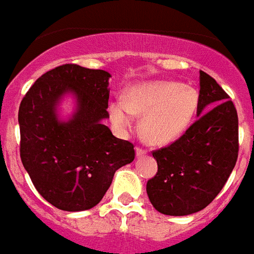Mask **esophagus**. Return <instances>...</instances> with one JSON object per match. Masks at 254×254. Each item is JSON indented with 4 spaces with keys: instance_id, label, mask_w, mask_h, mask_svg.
Masks as SVG:
<instances>
[{
    "instance_id": "1",
    "label": "esophagus",
    "mask_w": 254,
    "mask_h": 254,
    "mask_svg": "<svg viewBox=\"0 0 254 254\" xmlns=\"http://www.w3.org/2000/svg\"><path fill=\"white\" fill-rule=\"evenodd\" d=\"M145 154H146V150H143L141 147H137V149H135V157H137V158H141V157H143Z\"/></svg>"
}]
</instances>
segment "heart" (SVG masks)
Masks as SVG:
<instances>
[{
	"label": "heart",
	"mask_w": 254,
	"mask_h": 254,
	"mask_svg": "<svg viewBox=\"0 0 254 254\" xmlns=\"http://www.w3.org/2000/svg\"><path fill=\"white\" fill-rule=\"evenodd\" d=\"M199 93L175 81H147L127 88L125 100L112 101L109 117L117 129H130L134 116H142L139 135L145 142L165 146L179 139L196 116Z\"/></svg>",
	"instance_id": "heart-1"
}]
</instances>
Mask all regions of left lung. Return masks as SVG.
Instances as JSON below:
<instances>
[{"label":"left lung","mask_w":254,"mask_h":254,"mask_svg":"<svg viewBox=\"0 0 254 254\" xmlns=\"http://www.w3.org/2000/svg\"><path fill=\"white\" fill-rule=\"evenodd\" d=\"M197 120L181 138L153 153L158 173L147 182L149 200L158 212L186 216L217 196L236 165V108L216 80L199 71Z\"/></svg>","instance_id":"left-lung-1"}]
</instances>
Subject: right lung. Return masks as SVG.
<instances>
[{"mask_svg":"<svg viewBox=\"0 0 254 254\" xmlns=\"http://www.w3.org/2000/svg\"><path fill=\"white\" fill-rule=\"evenodd\" d=\"M109 79L104 69L64 64L42 75L22 100V163L38 192L62 211L99 204L116 171L134 159L133 145L104 125ZM67 98L74 107L64 115Z\"/></svg>","mask_w":254,"mask_h":254,"instance_id":"1","label":"right lung"}]
</instances>
